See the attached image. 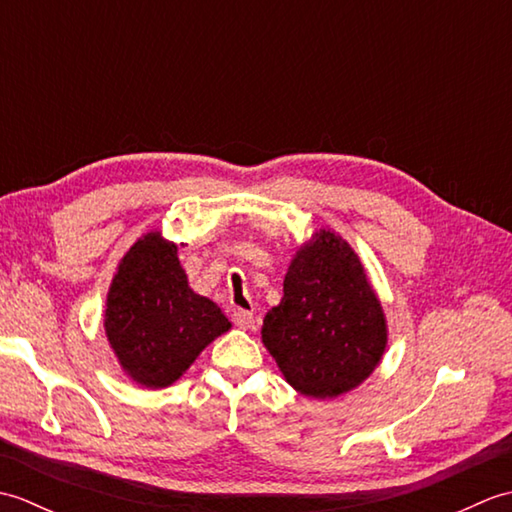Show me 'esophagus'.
I'll return each mask as SVG.
<instances>
[{"label":"esophagus","mask_w":512,"mask_h":512,"mask_svg":"<svg viewBox=\"0 0 512 512\" xmlns=\"http://www.w3.org/2000/svg\"><path fill=\"white\" fill-rule=\"evenodd\" d=\"M233 323L237 325V328L250 330V328H253V323H255L253 312H248V310H235V312H233Z\"/></svg>","instance_id":"1"}]
</instances>
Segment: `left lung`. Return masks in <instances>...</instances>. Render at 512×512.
I'll use <instances>...</instances> for the list:
<instances>
[{"label": "left lung", "instance_id": "obj_1", "mask_svg": "<svg viewBox=\"0 0 512 512\" xmlns=\"http://www.w3.org/2000/svg\"><path fill=\"white\" fill-rule=\"evenodd\" d=\"M262 341L303 396H341L374 372L387 345L385 314L345 239L319 231L297 250Z\"/></svg>", "mask_w": 512, "mask_h": 512}]
</instances>
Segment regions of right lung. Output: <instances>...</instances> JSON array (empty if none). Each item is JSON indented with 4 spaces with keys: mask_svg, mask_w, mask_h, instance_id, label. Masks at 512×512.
<instances>
[{
    "mask_svg": "<svg viewBox=\"0 0 512 512\" xmlns=\"http://www.w3.org/2000/svg\"><path fill=\"white\" fill-rule=\"evenodd\" d=\"M228 328L224 312L189 288L176 244L147 233L129 248L105 308V334L129 378L171 385Z\"/></svg>",
    "mask_w": 512,
    "mask_h": 512,
    "instance_id": "add662e5",
    "label": "right lung"
}]
</instances>
